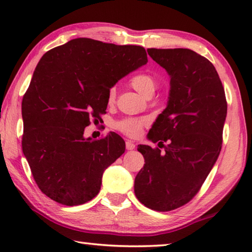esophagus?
Segmentation results:
<instances>
[{"label": "esophagus", "mask_w": 252, "mask_h": 252, "mask_svg": "<svg viewBox=\"0 0 252 252\" xmlns=\"http://www.w3.org/2000/svg\"><path fill=\"white\" fill-rule=\"evenodd\" d=\"M136 145L131 142V140H126V149L127 151H133V149H135Z\"/></svg>", "instance_id": "esophagus-1"}]
</instances>
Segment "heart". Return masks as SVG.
<instances>
[{
  "label": "heart",
  "instance_id": "b5f03b06",
  "mask_svg": "<svg viewBox=\"0 0 252 252\" xmlns=\"http://www.w3.org/2000/svg\"><path fill=\"white\" fill-rule=\"evenodd\" d=\"M129 84L130 86L133 87L135 91H137L140 95H143L145 97H151L157 87V79L155 77V75L152 74L151 72H142L134 75V76L129 79ZM115 97H116V90H115V87H112L108 91L107 95V101L109 104H112L115 100ZM146 125V119L127 117L118 121L115 124V127H116V129L121 131L122 134L128 136V137L131 138H136L140 135L143 128Z\"/></svg>",
  "mask_w": 252,
  "mask_h": 252
}]
</instances>
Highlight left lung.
<instances>
[{
    "mask_svg": "<svg viewBox=\"0 0 252 252\" xmlns=\"http://www.w3.org/2000/svg\"><path fill=\"white\" fill-rule=\"evenodd\" d=\"M147 52L170 75V94L148 134L165 151L138 145L145 164L135 178V195L147 208L170 211L197 195L217 160L227 100L217 70L206 57L188 48Z\"/></svg>",
    "mask_w": 252,
    "mask_h": 252,
    "instance_id": "8db88e82",
    "label": "left lung"
}]
</instances>
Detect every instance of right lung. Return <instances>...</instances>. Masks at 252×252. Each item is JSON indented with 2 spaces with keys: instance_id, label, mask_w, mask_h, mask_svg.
I'll use <instances>...</instances> for the list:
<instances>
[{
  "instance_id": "right-lung-1",
  "label": "right lung",
  "mask_w": 252,
  "mask_h": 252,
  "mask_svg": "<svg viewBox=\"0 0 252 252\" xmlns=\"http://www.w3.org/2000/svg\"><path fill=\"white\" fill-rule=\"evenodd\" d=\"M143 46L81 37L39 60L22 100V148L35 183L59 204L77 206L99 192L101 176L125 152L121 136L84 138L107 108L109 88L147 63Z\"/></svg>"
}]
</instances>
